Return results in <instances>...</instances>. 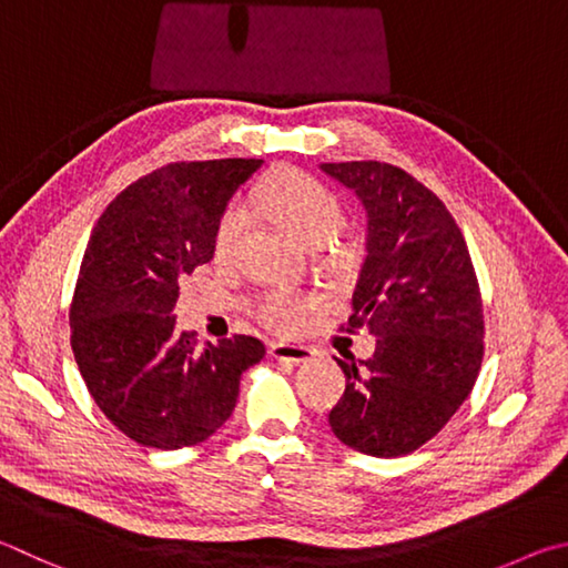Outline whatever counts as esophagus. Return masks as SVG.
Listing matches in <instances>:
<instances>
[{"mask_svg":"<svg viewBox=\"0 0 568 568\" xmlns=\"http://www.w3.org/2000/svg\"><path fill=\"white\" fill-rule=\"evenodd\" d=\"M268 354L274 356V359H278V362H286V364H306V362H312V356H314V349H310V346H302V344H272L268 346Z\"/></svg>","mask_w":568,"mask_h":568,"instance_id":"34e87169","label":"esophagus"}]
</instances>
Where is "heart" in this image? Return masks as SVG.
I'll list each match as a JSON object with an SVG mask.
<instances>
[{"label": "heart", "mask_w": 568, "mask_h": 568, "mask_svg": "<svg viewBox=\"0 0 568 568\" xmlns=\"http://www.w3.org/2000/svg\"><path fill=\"white\" fill-rule=\"evenodd\" d=\"M246 204L252 212L268 216L272 222L290 234L296 244L304 248H320L332 242L344 222L339 199L314 176L302 172H284L258 184L248 194ZM246 229V216L242 209H229L219 219L214 248L219 256H232L236 252L242 234ZM320 300L312 294L272 290L256 304V316L268 329L290 334L296 332L316 312Z\"/></svg>", "instance_id": "1"}]
</instances>
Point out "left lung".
<instances>
[{
  "instance_id": "1",
  "label": "left lung",
  "mask_w": 568,
  "mask_h": 568,
  "mask_svg": "<svg viewBox=\"0 0 568 568\" xmlns=\"http://www.w3.org/2000/svg\"><path fill=\"white\" fill-rule=\"evenodd\" d=\"M366 212V256L346 332L376 336L372 359H336L346 389L329 414L342 444L369 456L409 454L444 429L484 359V310L462 229L404 169L322 164Z\"/></svg>"
}]
</instances>
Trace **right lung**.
Returning <instances> with one entry per match:
<instances>
[{
	"instance_id": "right-lung-1",
	"label": "right lung",
	"mask_w": 568,
	"mask_h": 568,
	"mask_svg": "<svg viewBox=\"0 0 568 568\" xmlns=\"http://www.w3.org/2000/svg\"><path fill=\"white\" fill-rule=\"evenodd\" d=\"M258 166L166 164L129 184L89 236L69 310L72 352L94 404L136 444L172 452L209 439L266 352L244 334L199 349L172 316L179 282L214 256L226 202Z\"/></svg>"
}]
</instances>
